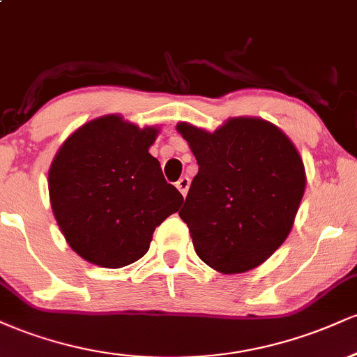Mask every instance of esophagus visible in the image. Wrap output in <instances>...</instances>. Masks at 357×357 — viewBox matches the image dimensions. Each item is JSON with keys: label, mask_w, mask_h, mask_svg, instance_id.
<instances>
[{"label": "esophagus", "mask_w": 357, "mask_h": 357, "mask_svg": "<svg viewBox=\"0 0 357 357\" xmlns=\"http://www.w3.org/2000/svg\"><path fill=\"white\" fill-rule=\"evenodd\" d=\"M176 188H178L179 192H181L183 196H186L188 190H190V178H186V176H183V178L179 179L178 183H176Z\"/></svg>", "instance_id": "esophagus-1"}]
</instances>
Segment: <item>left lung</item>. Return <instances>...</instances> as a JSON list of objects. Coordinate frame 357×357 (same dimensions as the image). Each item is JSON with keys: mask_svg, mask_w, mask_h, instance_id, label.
<instances>
[{"mask_svg": "<svg viewBox=\"0 0 357 357\" xmlns=\"http://www.w3.org/2000/svg\"><path fill=\"white\" fill-rule=\"evenodd\" d=\"M176 129L199 166L179 211L196 255L227 275L257 268L289 236L304 196L297 147L260 117H231L215 132Z\"/></svg>", "mask_w": 357, "mask_h": 357, "instance_id": "1", "label": "left lung"}]
</instances>
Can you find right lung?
Returning <instances> with one entry per match:
<instances>
[{
    "instance_id": "1",
    "label": "right lung",
    "mask_w": 357,
    "mask_h": 357,
    "mask_svg": "<svg viewBox=\"0 0 357 357\" xmlns=\"http://www.w3.org/2000/svg\"><path fill=\"white\" fill-rule=\"evenodd\" d=\"M158 127L109 114L80 126L53 158L50 204L77 255L121 268L149 250L155 227L179 210L183 196L167 184L149 147Z\"/></svg>"
}]
</instances>
